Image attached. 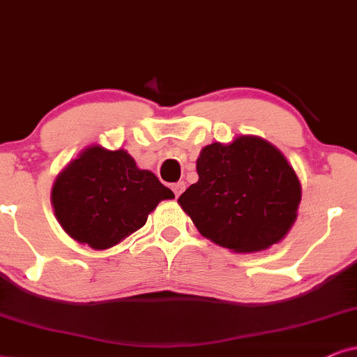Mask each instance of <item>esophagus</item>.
Segmentation results:
<instances>
[{"label": "esophagus", "mask_w": 357, "mask_h": 357, "mask_svg": "<svg viewBox=\"0 0 357 357\" xmlns=\"http://www.w3.org/2000/svg\"><path fill=\"white\" fill-rule=\"evenodd\" d=\"M184 189H186V184H184V181H179L173 184V191H174V196L179 197V194H181Z\"/></svg>", "instance_id": "34e87169"}]
</instances>
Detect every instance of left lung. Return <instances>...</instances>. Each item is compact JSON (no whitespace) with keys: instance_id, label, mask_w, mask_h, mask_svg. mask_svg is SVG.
Listing matches in <instances>:
<instances>
[{"instance_id":"8db88e82","label":"left lung","mask_w":357,"mask_h":357,"mask_svg":"<svg viewBox=\"0 0 357 357\" xmlns=\"http://www.w3.org/2000/svg\"><path fill=\"white\" fill-rule=\"evenodd\" d=\"M199 174L178 204L202 236L237 254L260 252L287 236L298 215L301 184L283 153L255 135L211 143Z\"/></svg>"}]
</instances>
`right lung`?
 <instances>
[{"instance_id": "right-lung-1", "label": "right lung", "mask_w": 357, "mask_h": 357, "mask_svg": "<svg viewBox=\"0 0 357 357\" xmlns=\"http://www.w3.org/2000/svg\"><path fill=\"white\" fill-rule=\"evenodd\" d=\"M174 199L128 151L90 145L70 160L52 184L51 202L61 227L75 242L107 250L146 224L161 201Z\"/></svg>"}]
</instances>
